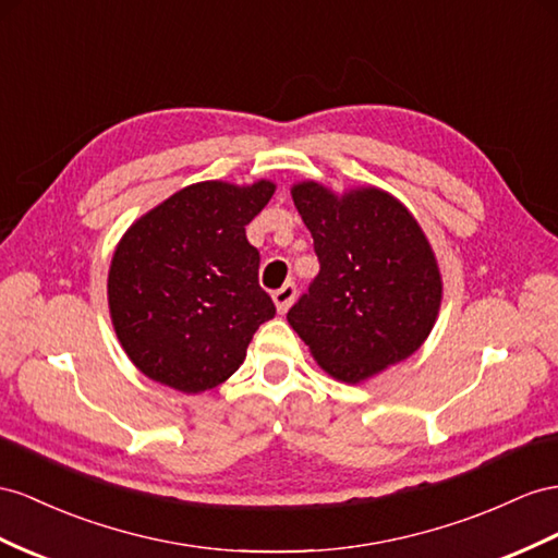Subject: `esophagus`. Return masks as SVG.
I'll use <instances>...</instances> for the list:
<instances>
[{"mask_svg":"<svg viewBox=\"0 0 558 558\" xmlns=\"http://www.w3.org/2000/svg\"><path fill=\"white\" fill-rule=\"evenodd\" d=\"M294 294H296V284H294V282H284L280 290L274 292V302H276L278 313H284V311H288V308L292 306Z\"/></svg>","mask_w":558,"mask_h":558,"instance_id":"esophagus-1","label":"esophagus"}]
</instances>
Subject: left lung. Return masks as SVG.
Returning <instances> with one entry per match:
<instances>
[{"instance_id": "8db88e82", "label": "left lung", "mask_w": 558, "mask_h": 558, "mask_svg": "<svg viewBox=\"0 0 558 558\" xmlns=\"http://www.w3.org/2000/svg\"><path fill=\"white\" fill-rule=\"evenodd\" d=\"M294 207L320 274L290 308L292 330L335 379L359 384L415 353L436 323L442 282L415 217L379 189L335 195L304 181Z\"/></svg>"}]
</instances>
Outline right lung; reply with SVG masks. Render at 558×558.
Wrapping results in <instances>:
<instances>
[{
	"instance_id": "right-lung-1",
	"label": "right lung",
	"mask_w": 558,
	"mask_h": 558,
	"mask_svg": "<svg viewBox=\"0 0 558 558\" xmlns=\"http://www.w3.org/2000/svg\"><path fill=\"white\" fill-rule=\"evenodd\" d=\"M276 185L203 181L132 223L112 254L108 306L143 375L183 393L219 387L276 304L259 284L245 226Z\"/></svg>"
}]
</instances>
